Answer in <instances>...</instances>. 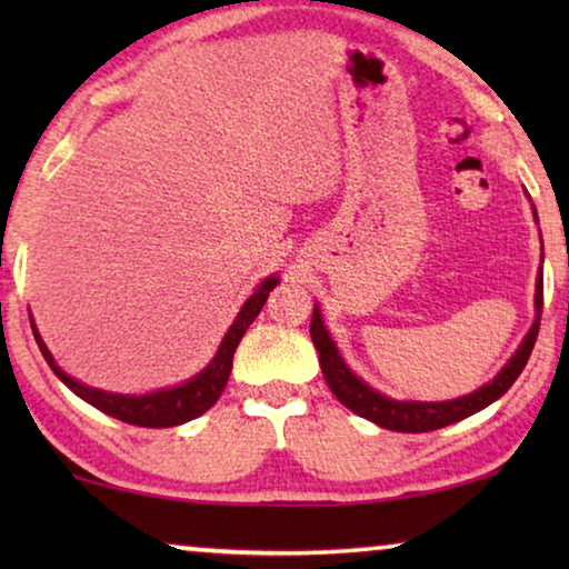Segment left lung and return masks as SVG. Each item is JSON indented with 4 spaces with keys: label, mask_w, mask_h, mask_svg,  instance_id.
<instances>
[{
    "label": "left lung",
    "mask_w": 569,
    "mask_h": 569,
    "mask_svg": "<svg viewBox=\"0 0 569 569\" xmlns=\"http://www.w3.org/2000/svg\"><path fill=\"white\" fill-rule=\"evenodd\" d=\"M533 217H536V209H533ZM533 302H536V321L531 329H528L526 339L520 341L516 355L510 357V362L505 365V368L497 372L487 386H481L479 391L461 396V399H453V401H396V399H388L383 393H378L376 388H370L365 380L357 378L355 372L347 368V362L341 360L331 333L326 331L318 306L313 308V318H310V339H313V345L318 349V362H321L326 383H329L331 393L337 396L347 409H352L355 415L370 419V422L386 427V430L430 432L477 415V411L500 399V396L516 383L518 376L526 368L528 357H531L536 337H539L541 308H543V271H539V277H536Z\"/></svg>",
    "instance_id": "8db88e82"
}]
</instances>
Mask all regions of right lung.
Returning <instances> with one entry per match:
<instances>
[{
	"label": "right lung",
	"instance_id": "add662e5",
	"mask_svg": "<svg viewBox=\"0 0 569 569\" xmlns=\"http://www.w3.org/2000/svg\"><path fill=\"white\" fill-rule=\"evenodd\" d=\"M279 279L277 277H267L263 282L256 287V292L243 302L240 313L232 326L224 333L220 349H217L214 360L207 365L199 376H193L186 383L176 386V388H162V391H152L144 396H127V393H108L100 391V388H90L74 380L72 376H67L64 370L53 362V357L49 352V347L43 345L41 333H38L36 323L33 326V337L38 341V349L46 357V362L51 365V370L57 372V378L64 383L69 391H74L80 399H84L92 407L103 411L108 417L121 419L127 425H137V427H176L189 422V419H197L199 415L212 407V403L220 399L224 386H228L230 370H232V355L243 339V333L248 326L253 323V318L261 313L263 302H267L269 292L274 290Z\"/></svg>",
	"mask_w": 569,
	"mask_h": 569
}]
</instances>
